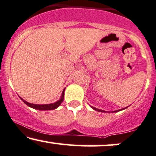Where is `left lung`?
<instances>
[{"instance_id": "obj_1", "label": "left lung", "mask_w": 156, "mask_h": 156, "mask_svg": "<svg viewBox=\"0 0 156 156\" xmlns=\"http://www.w3.org/2000/svg\"><path fill=\"white\" fill-rule=\"evenodd\" d=\"M90 107L92 108V109H94V110H96V111H97V112H107V111H104V110H101V109H97V108H96V107H92V106H90ZM127 107H125V108H123V109H118V110H115V111L111 112H119V111L123 110V109H126V108H127Z\"/></svg>"}]
</instances>
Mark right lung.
I'll use <instances>...</instances> for the list:
<instances>
[{
	"label": "right lung",
	"instance_id": "right-lung-1",
	"mask_svg": "<svg viewBox=\"0 0 156 156\" xmlns=\"http://www.w3.org/2000/svg\"><path fill=\"white\" fill-rule=\"evenodd\" d=\"M65 89L63 90V93H62V95H61V97H60V98L59 100L58 101L55 102V103H52V104H31V103H29V102L26 101H25L23 98H21V97H20V99H21L25 103L26 105L28 106V107H30L31 108H33V109H38V110H53V109H56V108H58L59 106L61 104L62 102H63V101L64 99V91H65Z\"/></svg>",
	"mask_w": 156,
	"mask_h": 156
}]
</instances>
